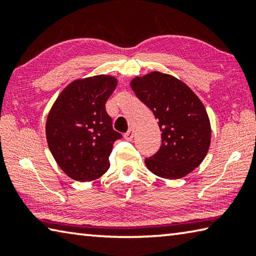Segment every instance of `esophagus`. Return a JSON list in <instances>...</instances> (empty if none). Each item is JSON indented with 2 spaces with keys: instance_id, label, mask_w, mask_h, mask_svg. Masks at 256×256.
Masks as SVG:
<instances>
[{
  "instance_id": "esophagus-1",
  "label": "esophagus",
  "mask_w": 256,
  "mask_h": 256,
  "mask_svg": "<svg viewBox=\"0 0 256 256\" xmlns=\"http://www.w3.org/2000/svg\"><path fill=\"white\" fill-rule=\"evenodd\" d=\"M133 136H134V131H133V128H130L128 131L124 134V138H126L128 141H131L132 138H133Z\"/></svg>"
}]
</instances>
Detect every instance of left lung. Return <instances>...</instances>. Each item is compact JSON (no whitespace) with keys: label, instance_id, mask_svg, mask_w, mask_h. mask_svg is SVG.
Masks as SVG:
<instances>
[{"label":"left lung","instance_id":"left-lung-1","mask_svg":"<svg viewBox=\"0 0 256 256\" xmlns=\"http://www.w3.org/2000/svg\"><path fill=\"white\" fill-rule=\"evenodd\" d=\"M136 97L152 110L162 131V146L146 158L148 170L177 180L200 164L209 150L210 120L200 99L175 76L151 72L131 82Z\"/></svg>","mask_w":256,"mask_h":256}]
</instances>
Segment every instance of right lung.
Segmentation results:
<instances>
[{
    "instance_id": "right-lung-1",
    "label": "right lung",
    "mask_w": 256,
    "mask_h": 256,
    "mask_svg": "<svg viewBox=\"0 0 256 256\" xmlns=\"http://www.w3.org/2000/svg\"><path fill=\"white\" fill-rule=\"evenodd\" d=\"M116 84L110 76L73 81L52 107L46 122L47 144L60 170L73 180H94L110 168L112 144L122 138L112 128L105 107Z\"/></svg>"
}]
</instances>
